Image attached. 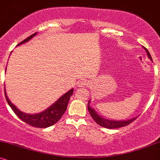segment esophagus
<instances>
[{"label": "esophagus", "mask_w": 160, "mask_h": 160, "mask_svg": "<svg viewBox=\"0 0 160 160\" xmlns=\"http://www.w3.org/2000/svg\"><path fill=\"white\" fill-rule=\"evenodd\" d=\"M88 84H89V82L86 81V80H79L78 82V86H79V87H83V86H88Z\"/></svg>", "instance_id": "esophagus-1"}]
</instances>
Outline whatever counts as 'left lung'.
<instances>
[{
  "label": "left lung",
  "instance_id": "obj_1",
  "mask_svg": "<svg viewBox=\"0 0 160 160\" xmlns=\"http://www.w3.org/2000/svg\"><path fill=\"white\" fill-rule=\"evenodd\" d=\"M145 50H146L147 54H148V58H150L151 61L152 60L151 56H150L149 51L148 50L144 47H143ZM90 101L88 102V110H89V113H90L91 117H92L93 120H95V122H96L97 124H98L99 126H102L104 128H121V127H123V126H127V125H129L132 122H133L135 119L137 118L136 117H134V118L129 119V120H108V119L104 118V117H102L101 116H99L98 114L96 111H95V109L92 108L90 107Z\"/></svg>",
  "mask_w": 160,
  "mask_h": 160
}]
</instances>
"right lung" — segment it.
<instances>
[{"label":"right lung","instance_id":"add662e5","mask_svg":"<svg viewBox=\"0 0 160 160\" xmlns=\"http://www.w3.org/2000/svg\"><path fill=\"white\" fill-rule=\"evenodd\" d=\"M37 32L33 34L30 37H28L25 40H24L23 41L19 43L17 46L26 43L29 40L32 39L33 37L35 36ZM73 91H74V89H70L65 94L62 95L55 103H53L52 105L49 106L45 111L40 112L39 113H36V114H29V113H25L24 112L19 111L13 104L11 103V102L9 100L8 97L7 95L6 89H4L5 97H6L7 103L10 105V107L12 108V110L16 113V116L19 119H21L23 122H25V123L38 128L49 127V126L56 123L61 119V117L63 116L66 109H67L69 99L71 98V95H73Z\"/></svg>","mask_w":160,"mask_h":160}]
</instances>
